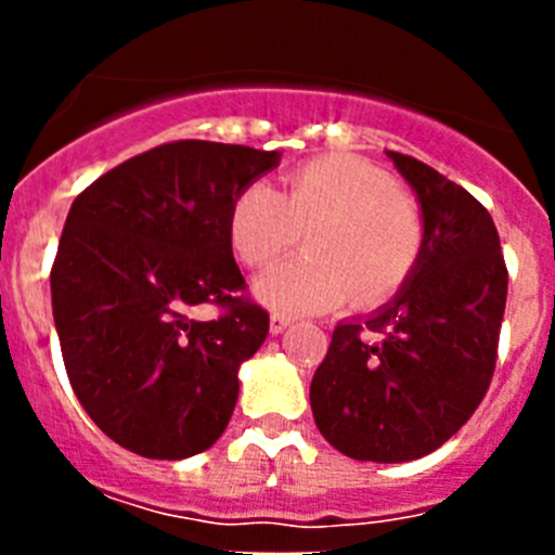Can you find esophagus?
I'll return each mask as SVG.
<instances>
[{
	"instance_id": "esophagus-1",
	"label": "esophagus",
	"mask_w": 555,
	"mask_h": 555,
	"mask_svg": "<svg viewBox=\"0 0 555 555\" xmlns=\"http://www.w3.org/2000/svg\"><path fill=\"white\" fill-rule=\"evenodd\" d=\"M292 322H294L292 317H283V313H272V317H269V333H272V336H278V333L286 331Z\"/></svg>"
}]
</instances>
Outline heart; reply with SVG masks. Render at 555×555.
I'll list each match as a JSON object with an SVG mask.
<instances>
[{
	"mask_svg": "<svg viewBox=\"0 0 555 555\" xmlns=\"http://www.w3.org/2000/svg\"><path fill=\"white\" fill-rule=\"evenodd\" d=\"M308 235V258L278 263L255 297L286 313H320L358 300L377 306L409 283L423 258V210L384 166L358 155H322L288 175L283 197L267 180L235 194L228 238L247 267H267Z\"/></svg>",
	"mask_w": 555,
	"mask_h": 555,
	"instance_id": "1",
	"label": "heart"
}]
</instances>
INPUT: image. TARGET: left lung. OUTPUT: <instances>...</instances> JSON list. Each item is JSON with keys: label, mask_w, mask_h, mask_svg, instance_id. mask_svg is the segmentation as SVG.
I'll return each mask as SVG.
<instances>
[{"label": "left lung", "mask_w": 555, "mask_h": 555, "mask_svg": "<svg viewBox=\"0 0 555 555\" xmlns=\"http://www.w3.org/2000/svg\"><path fill=\"white\" fill-rule=\"evenodd\" d=\"M386 155L423 210V258L366 317V334L338 322L313 372L311 411L338 453L400 464L442 448L487 395L508 272L498 228L469 191L423 160Z\"/></svg>", "instance_id": "1"}]
</instances>
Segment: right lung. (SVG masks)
Here are the masks:
<instances>
[{"label": "right lung", "instance_id": "add662e5", "mask_svg": "<svg viewBox=\"0 0 555 555\" xmlns=\"http://www.w3.org/2000/svg\"><path fill=\"white\" fill-rule=\"evenodd\" d=\"M278 164L281 152L175 141L72 203L49 278L52 317L77 400L121 448L180 461L228 428L238 370L269 333V313L238 297L228 214ZM203 301L229 311L191 321Z\"/></svg>", "mask_w": 555, "mask_h": 555}]
</instances>
